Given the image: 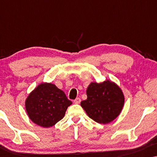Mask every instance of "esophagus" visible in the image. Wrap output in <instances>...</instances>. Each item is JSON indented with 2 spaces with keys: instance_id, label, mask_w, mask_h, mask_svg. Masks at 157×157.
<instances>
[{
  "instance_id": "34e87169",
  "label": "esophagus",
  "mask_w": 157,
  "mask_h": 157,
  "mask_svg": "<svg viewBox=\"0 0 157 157\" xmlns=\"http://www.w3.org/2000/svg\"><path fill=\"white\" fill-rule=\"evenodd\" d=\"M74 104H79L81 103V98H76V99L74 100Z\"/></svg>"
}]
</instances>
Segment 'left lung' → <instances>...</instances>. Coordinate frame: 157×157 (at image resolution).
Masks as SVG:
<instances>
[{
	"label": "left lung",
	"mask_w": 157,
	"mask_h": 157,
	"mask_svg": "<svg viewBox=\"0 0 157 157\" xmlns=\"http://www.w3.org/2000/svg\"><path fill=\"white\" fill-rule=\"evenodd\" d=\"M87 99L81 102L89 118L98 124H107L117 119L124 106L125 97L121 88L109 79L91 82L87 87Z\"/></svg>",
	"instance_id": "8db88e82"
}]
</instances>
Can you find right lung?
Here are the masks:
<instances>
[{
    "label": "right lung",
    "instance_id": "1",
    "mask_svg": "<svg viewBox=\"0 0 157 157\" xmlns=\"http://www.w3.org/2000/svg\"><path fill=\"white\" fill-rule=\"evenodd\" d=\"M71 104L62 90L53 83L47 82L39 83L25 101L29 119L44 128L51 127L63 119Z\"/></svg>",
    "mask_w": 157,
    "mask_h": 157
}]
</instances>
